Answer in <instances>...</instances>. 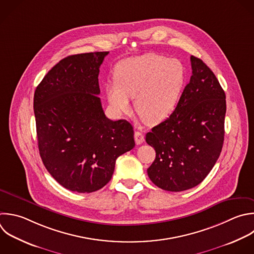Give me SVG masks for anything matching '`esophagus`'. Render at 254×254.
Listing matches in <instances>:
<instances>
[{"label": "esophagus", "instance_id": "esophagus-1", "mask_svg": "<svg viewBox=\"0 0 254 254\" xmlns=\"http://www.w3.org/2000/svg\"><path fill=\"white\" fill-rule=\"evenodd\" d=\"M134 139H135V142H136L137 145L142 144V143L144 142V140H145L143 133H141V132H139V131H136V132H135V134H134Z\"/></svg>", "mask_w": 254, "mask_h": 254}]
</instances>
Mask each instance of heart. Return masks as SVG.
I'll return each mask as SVG.
<instances>
[{
	"instance_id": "heart-1",
	"label": "heart",
	"mask_w": 254,
	"mask_h": 254,
	"mask_svg": "<svg viewBox=\"0 0 254 254\" xmlns=\"http://www.w3.org/2000/svg\"><path fill=\"white\" fill-rule=\"evenodd\" d=\"M115 82L105 85L107 100L117 114L131 111L130 98L144 122L157 125L176 109L186 83L187 71L177 59L155 54L120 62L114 72Z\"/></svg>"
}]
</instances>
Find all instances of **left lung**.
Listing matches in <instances>:
<instances>
[{"label": "left lung", "mask_w": 254, "mask_h": 254, "mask_svg": "<svg viewBox=\"0 0 254 254\" xmlns=\"http://www.w3.org/2000/svg\"><path fill=\"white\" fill-rule=\"evenodd\" d=\"M191 76L175 111L147 133L156 151L150 180L169 191L200 184L217 161L224 139L225 93L210 68L191 56Z\"/></svg>", "instance_id": "obj_1"}]
</instances>
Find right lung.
Masks as SVG:
<instances>
[{"instance_id": "obj_1", "label": "right lung", "mask_w": 254, "mask_h": 254, "mask_svg": "<svg viewBox=\"0 0 254 254\" xmlns=\"http://www.w3.org/2000/svg\"><path fill=\"white\" fill-rule=\"evenodd\" d=\"M109 52L69 56L38 85L34 111L40 155L65 189L92 192L112 178L116 159L135 147L132 125L102 109L98 74Z\"/></svg>"}]
</instances>
